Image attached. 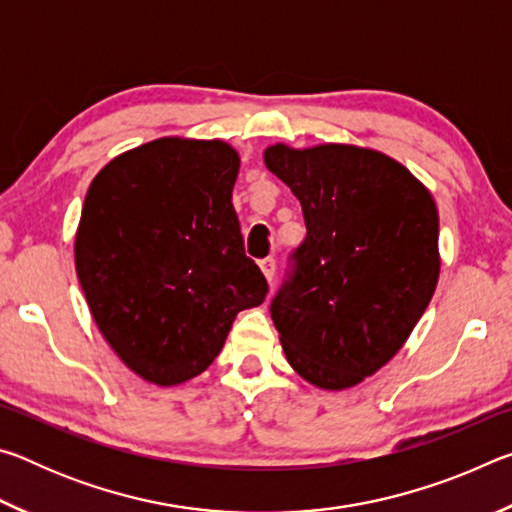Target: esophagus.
Listing matches in <instances>:
<instances>
[{
    "label": "esophagus",
    "instance_id": "obj_1",
    "mask_svg": "<svg viewBox=\"0 0 512 512\" xmlns=\"http://www.w3.org/2000/svg\"><path fill=\"white\" fill-rule=\"evenodd\" d=\"M259 268H262V273L268 282H273L275 277V259L273 257H264L262 262H259Z\"/></svg>",
    "mask_w": 512,
    "mask_h": 512
}]
</instances>
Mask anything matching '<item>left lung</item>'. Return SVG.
<instances>
[{
    "label": "left lung",
    "instance_id": "obj_1",
    "mask_svg": "<svg viewBox=\"0 0 512 512\" xmlns=\"http://www.w3.org/2000/svg\"><path fill=\"white\" fill-rule=\"evenodd\" d=\"M264 162L307 225L271 300L284 354L309 384L350 388L395 357L436 291V203L400 162L359 146L275 144Z\"/></svg>",
    "mask_w": 512,
    "mask_h": 512
}]
</instances>
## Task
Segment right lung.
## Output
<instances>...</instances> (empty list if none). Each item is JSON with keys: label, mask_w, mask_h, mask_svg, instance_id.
<instances>
[{"label": "right lung", "mask_w": 512, "mask_h": 512, "mask_svg": "<svg viewBox=\"0 0 512 512\" xmlns=\"http://www.w3.org/2000/svg\"><path fill=\"white\" fill-rule=\"evenodd\" d=\"M237 173L228 144L164 137L106 164L85 196V300L110 348L153 384L201 375L239 311L268 293L232 207Z\"/></svg>", "instance_id": "add662e5"}]
</instances>
